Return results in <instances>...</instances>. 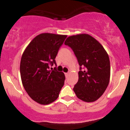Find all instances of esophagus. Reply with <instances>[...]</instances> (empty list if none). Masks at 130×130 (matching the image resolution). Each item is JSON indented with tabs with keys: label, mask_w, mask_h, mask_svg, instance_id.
<instances>
[{
	"label": "esophagus",
	"mask_w": 130,
	"mask_h": 130,
	"mask_svg": "<svg viewBox=\"0 0 130 130\" xmlns=\"http://www.w3.org/2000/svg\"><path fill=\"white\" fill-rule=\"evenodd\" d=\"M65 74V76H66V77H67V76H68V75H69V73H64Z\"/></svg>",
	"instance_id": "esophagus-1"
}]
</instances>
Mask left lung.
Wrapping results in <instances>:
<instances>
[{"label": "left lung", "instance_id": "left-lung-1", "mask_svg": "<svg viewBox=\"0 0 130 130\" xmlns=\"http://www.w3.org/2000/svg\"><path fill=\"white\" fill-rule=\"evenodd\" d=\"M64 44L72 49L80 66L74 92L84 102H95L103 94L110 80V60L107 52L95 38L88 34L69 36Z\"/></svg>", "mask_w": 130, "mask_h": 130}]
</instances>
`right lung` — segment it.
Listing matches in <instances>:
<instances>
[{
    "mask_svg": "<svg viewBox=\"0 0 130 130\" xmlns=\"http://www.w3.org/2000/svg\"><path fill=\"white\" fill-rule=\"evenodd\" d=\"M67 35L42 33L25 49L20 62L22 84L32 100L40 104L54 102L64 84L63 72L50 70L56 65L55 58Z\"/></svg>",
    "mask_w": 130,
    "mask_h": 130,
    "instance_id": "add662e5",
    "label": "right lung"
}]
</instances>
